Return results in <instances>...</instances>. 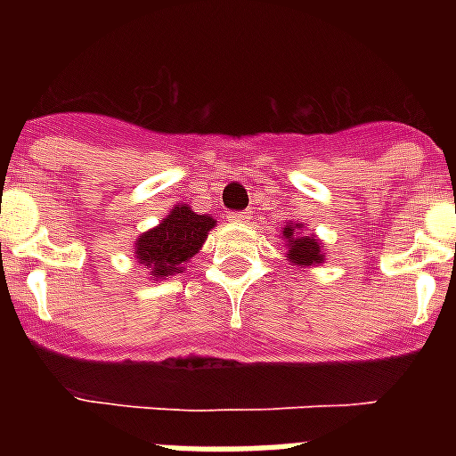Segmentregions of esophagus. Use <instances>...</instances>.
I'll return each mask as SVG.
<instances>
[{
	"mask_svg": "<svg viewBox=\"0 0 456 456\" xmlns=\"http://www.w3.org/2000/svg\"><path fill=\"white\" fill-rule=\"evenodd\" d=\"M251 212H240V215H228V221L232 224H251Z\"/></svg>",
	"mask_w": 456,
	"mask_h": 456,
	"instance_id": "esophagus-1",
	"label": "esophagus"
}]
</instances>
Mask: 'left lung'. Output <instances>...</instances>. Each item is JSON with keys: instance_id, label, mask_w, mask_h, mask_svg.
<instances>
[{"instance_id": "8db88e82", "label": "left lung", "mask_w": 456, "mask_h": 456, "mask_svg": "<svg viewBox=\"0 0 456 456\" xmlns=\"http://www.w3.org/2000/svg\"><path fill=\"white\" fill-rule=\"evenodd\" d=\"M281 240L285 241V260L294 267H320L326 260L324 241L315 232H305V224L288 221L281 228Z\"/></svg>"}]
</instances>
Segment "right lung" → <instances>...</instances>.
<instances>
[{"label":"right lung","mask_w":456,"mask_h":456,"mask_svg":"<svg viewBox=\"0 0 456 456\" xmlns=\"http://www.w3.org/2000/svg\"><path fill=\"white\" fill-rule=\"evenodd\" d=\"M215 225V216L196 215L184 203L175 205L155 228L136 237V263L146 267L151 281L183 273L191 257L203 248Z\"/></svg>","instance_id":"obj_1"}]
</instances>
